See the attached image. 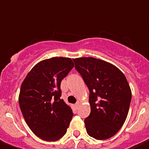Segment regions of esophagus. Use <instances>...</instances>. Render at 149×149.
I'll return each instance as SVG.
<instances>
[{
  "mask_svg": "<svg viewBox=\"0 0 149 149\" xmlns=\"http://www.w3.org/2000/svg\"><path fill=\"white\" fill-rule=\"evenodd\" d=\"M79 105H80V102H76V104H75V106L77 108H78Z\"/></svg>",
  "mask_w": 149,
  "mask_h": 149,
  "instance_id": "obj_1",
  "label": "esophagus"
}]
</instances>
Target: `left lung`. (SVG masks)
<instances>
[{
  "instance_id": "1",
  "label": "left lung",
  "mask_w": 149,
  "mask_h": 149,
  "mask_svg": "<svg viewBox=\"0 0 149 149\" xmlns=\"http://www.w3.org/2000/svg\"><path fill=\"white\" fill-rule=\"evenodd\" d=\"M90 91V114L85 118L90 136L103 140L119 131L127 116L131 90L124 74L113 65L93 57L73 59Z\"/></svg>"
}]
</instances>
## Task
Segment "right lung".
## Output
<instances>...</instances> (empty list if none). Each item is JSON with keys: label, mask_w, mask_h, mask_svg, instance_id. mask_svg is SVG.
Wrapping results in <instances>:
<instances>
[{"label": "right lung", "mask_w": 149, "mask_h": 149, "mask_svg": "<svg viewBox=\"0 0 149 149\" xmlns=\"http://www.w3.org/2000/svg\"><path fill=\"white\" fill-rule=\"evenodd\" d=\"M69 58L38 62L22 84L19 103L25 122L37 136L56 141L66 133L74 114L61 100V81L73 68Z\"/></svg>", "instance_id": "obj_1"}]
</instances>
